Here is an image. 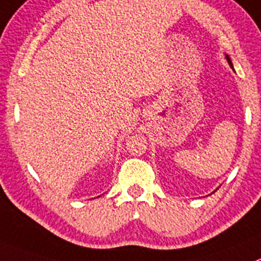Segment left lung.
Wrapping results in <instances>:
<instances>
[{
	"instance_id": "8db88e82",
	"label": "left lung",
	"mask_w": 261,
	"mask_h": 261,
	"mask_svg": "<svg viewBox=\"0 0 261 261\" xmlns=\"http://www.w3.org/2000/svg\"><path fill=\"white\" fill-rule=\"evenodd\" d=\"M225 57H226V61H227V63H229V66L231 67V69L234 70V67H233V63H231V60H230V57L227 55H225Z\"/></svg>"
}]
</instances>
